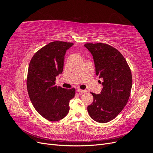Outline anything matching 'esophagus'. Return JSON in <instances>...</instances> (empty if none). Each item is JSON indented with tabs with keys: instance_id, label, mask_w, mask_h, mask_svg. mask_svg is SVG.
<instances>
[{
	"instance_id": "1",
	"label": "esophagus",
	"mask_w": 153,
	"mask_h": 153,
	"mask_svg": "<svg viewBox=\"0 0 153 153\" xmlns=\"http://www.w3.org/2000/svg\"><path fill=\"white\" fill-rule=\"evenodd\" d=\"M76 91H77L78 92H79V93H85V92H87L86 90H82V89H77Z\"/></svg>"
}]
</instances>
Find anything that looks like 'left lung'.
<instances>
[{
	"instance_id": "8db88e82",
	"label": "left lung",
	"mask_w": 153,
	"mask_h": 153,
	"mask_svg": "<svg viewBox=\"0 0 153 153\" xmlns=\"http://www.w3.org/2000/svg\"><path fill=\"white\" fill-rule=\"evenodd\" d=\"M84 47L93 57L96 75L103 80L100 94L91 93L93 102L87 106L88 113L96 122L108 123L128 102L132 87L130 68L123 55L108 45L86 43Z\"/></svg>"
}]
</instances>
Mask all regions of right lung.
I'll return each instance as SVG.
<instances>
[{
	"instance_id": "add662e5",
	"label": "right lung",
	"mask_w": 153,
	"mask_h": 153,
	"mask_svg": "<svg viewBox=\"0 0 153 153\" xmlns=\"http://www.w3.org/2000/svg\"><path fill=\"white\" fill-rule=\"evenodd\" d=\"M73 43L53 41L41 48L32 57L27 74L30 100L41 116L50 121L63 119L69 110V101L75 89L55 85L56 76L63 71L66 51Z\"/></svg>"
}]
</instances>
